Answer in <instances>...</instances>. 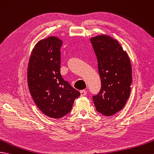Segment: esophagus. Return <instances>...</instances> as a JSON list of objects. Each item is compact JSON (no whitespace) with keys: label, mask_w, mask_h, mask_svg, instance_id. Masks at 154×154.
Instances as JSON below:
<instances>
[{"label":"esophagus","mask_w":154,"mask_h":154,"mask_svg":"<svg viewBox=\"0 0 154 154\" xmlns=\"http://www.w3.org/2000/svg\"><path fill=\"white\" fill-rule=\"evenodd\" d=\"M81 92V96H84L86 95V94H87V91H85V90H82L80 91Z\"/></svg>","instance_id":"obj_1"}]
</instances>
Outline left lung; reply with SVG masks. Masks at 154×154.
<instances>
[{
    "label": "left lung",
    "mask_w": 154,
    "mask_h": 154,
    "mask_svg": "<svg viewBox=\"0 0 154 154\" xmlns=\"http://www.w3.org/2000/svg\"><path fill=\"white\" fill-rule=\"evenodd\" d=\"M98 60L101 90L92 96L97 112L112 116L123 108L131 93L132 67L127 53L116 39L100 35L91 38Z\"/></svg>",
    "instance_id": "8db88e82"
}]
</instances>
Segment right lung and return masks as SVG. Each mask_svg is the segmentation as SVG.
Returning <instances> with one entry per match:
<instances>
[{
  "mask_svg": "<svg viewBox=\"0 0 154 154\" xmlns=\"http://www.w3.org/2000/svg\"><path fill=\"white\" fill-rule=\"evenodd\" d=\"M62 41L51 36L39 41L31 52L27 68V83L38 108L54 119L70 112L81 93L63 80L60 74Z\"/></svg>",
  "mask_w": 154,
  "mask_h": 154,
  "instance_id": "right-lung-1",
  "label": "right lung"
}]
</instances>
